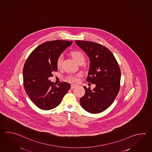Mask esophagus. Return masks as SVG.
<instances>
[{"mask_svg":"<svg viewBox=\"0 0 152 152\" xmlns=\"http://www.w3.org/2000/svg\"><path fill=\"white\" fill-rule=\"evenodd\" d=\"M77 87V85L74 84H71V89H74V88H75V87Z\"/></svg>","mask_w":152,"mask_h":152,"instance_id":"obj_1","label":"esophagus"}]
</instances>
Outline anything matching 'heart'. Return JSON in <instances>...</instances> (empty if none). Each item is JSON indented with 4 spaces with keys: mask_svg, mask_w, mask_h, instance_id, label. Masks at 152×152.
Returning a JSON list of instances; mask_svg holds the SVG:
<instances>
[{
    "mask_svg": "<svg viewBox=\"0 0 152 152\" xmlns=\"http://www.w3.org/2000/svg\"><path fill=\"white\" fill-rule=\"evenodd\" d=\"M70 55L72 57V58L75 59V61L78 63H81V62H84V59H85L84 55L83 53L80 51H71ZM63 57L62 55H61L58 57V58L57 59V62H56V65H57V68H59L61 66L62 62H63ZM80 75L79 74L76 75H71L68 77L69 81L76 82L78 80V77H80Z\"/></svg>",
    "mask_w": 152,
    "mask_h": 152,
    "instance_id": "1",
    "label": "heart"
}]
</instances>
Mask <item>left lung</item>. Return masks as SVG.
<instances>
[{"label":"left lung","mask_w":152,"mask_h":152,"mask_svg":"<svg viewBox=\"0 0 152 152\" xmlns=\"http://www.w3.org/2000/svg\"><path fill=\"white\" fill-rule=\"evenodd\" d=\"M90 61L87 81L95 84L90 89L84 86L85 94L80 99L83 108L91 114L103 112L114 102L120 90L121 71L112 52L99 44L75 40Z\"/></svg>","instance_id":"8db88e82"}]
</instances>
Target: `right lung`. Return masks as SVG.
<instances>
[{"label": "right lung", "mask_w": 152, "mask_h": 152, "mask_svg": "<svg viewBox=\"0 0 152 152\" xmlns=\"http://www.w3.org/2000/svg\"><path fill=\"white\" fill-rule=\"evenodd\" d=\"M72 41L56 40L39 45L31 53L23 68L25 92L35 105L43 110H50L59 105L70 89V84L63 82L55 86L49 79L57 71L58 57Z\"/></svg>", "instance_id": "right-lung-1"}]
</instances>
